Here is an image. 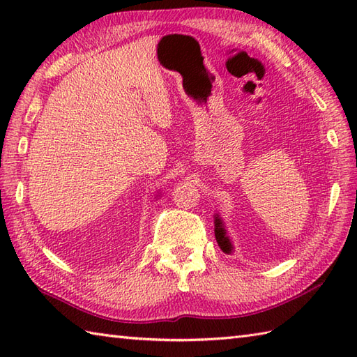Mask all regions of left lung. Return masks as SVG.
<instances>
[{
    "instance_id": "obj_1",
    "label": "left lung",
    "mask_w": 357,
    "mask_h": 357,
    "mask_svg": "<svg viewBox=\"0 0 357 357\" xmlns=\"http://www.w3.org/2000/svg\"><path fill=\"white\" fill-rule=\"evenodd\" d=\"M215 238H216L218 245L221 247L224 253H227V255L233 253V244L229 238V234H227L224 221L219 213H215Z\"/></svg>"
}]
</instances>
